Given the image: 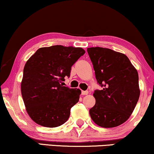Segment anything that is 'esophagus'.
I'll use <instances>...</instances> for the list:
<instances>
[{"mask_svg": "<svg viewBox=\"0 0 154 154\" xmlns=\"http://www.w3.org/2000/svg\"><path fill=\"white\" fill-rule=\"evenodd\" d=\"M88 91H82V95H88Z\"/></svg>", "mask_w": 154, "mask_h": 154, "instance_id": "1", "label": "esophagus"}]
</instances>
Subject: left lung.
Here are the masks:
<instances>
[{
	"instance_id": "1",
	"label": "left lung",
	"mask_w": 154,
	"mask_h": 154,
	"mask_svg": "<svg viewBox=\"0 0 154 154\" xmlns=\"http://www.w3.org/2000/svg\"><path fill=\"white\" fill-rule=\"evenodd\" d=\"M97 82L95 104L90 115L98 126L117 127L129 119L140 96L138 74L128 56L111 49L88 48Z\"/></svg>"
}]
</instances>
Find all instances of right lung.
I'll use <instances>...</instances> for the list:
<instances>
[{"label":"right lung","instance_id":"add662e5","mask_svg":"<svg viewBox=\"0 0 154 154\" xmlns=\"http://www.w3.org/2000/svg\"><path fill=\"white\" fill-rule=\"evenodd\" d=\"M85 53L82 48L53 45L39 48L26 61L21 91L26 112L35 123L56 128L68 120L81 91L63 86L62 82Z\"/></svg>","mask_w":154,"mask_h":154}]
</instances>
